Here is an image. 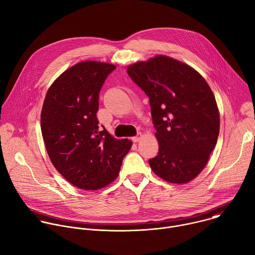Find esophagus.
I'll return each instance as SVG.
<instances>
[{
    "label": "esophagus",
    "mask_w": 255,
    "mask_h": 255,
    "mask_svg": "<svg viewBox=\"0 0 255 255\" xmlns=\"http://www.w3.org/2000/svg\"><path fill=\"white\" fill-rule=\"evenodd\" d=\"M141 133H138L136 136H134V137H132V141L133 142H138V141H140V139H141Z\"/></svg>",
    "instance_id": "esophagus-1"
}]
</instances>
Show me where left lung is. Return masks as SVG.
Returning <instances> with one entry per match:
<instances>
[{"label":"left lung","instance_id":"1","mask_svg":"<svg viewBox=\"0 0 255 255\" xmlns=\"http://www.w3.org/2000/svg\"><path fill=\"white\" fill-rule=\"evenodd\" d=\"M148 96L159 151L153 172L170 183H187L205 167L219 134V111L204 78L190 66L156 56L127 68Z\"/></svg>","mask_w":255,"mask_h":255}]
</instances>
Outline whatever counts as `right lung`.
<instances>
[{"label":"right lung","mask_w":255,"mask_h":255,"mask_svg":"<svg viewBox=\"0 0 255 255\" xmlns=\"http://www.w3.org/2000/svg\"><path fill=\"white\" fill-rule=\"evenodd\" d=\"M115 69L95 61L76 64L55 80L44 101L41 130L48 155L66 180L84 190L111 183L132 146L112 137L96 116L99 93Z\"/></svg>","instance_id":"add662e5"}]
</instances>
